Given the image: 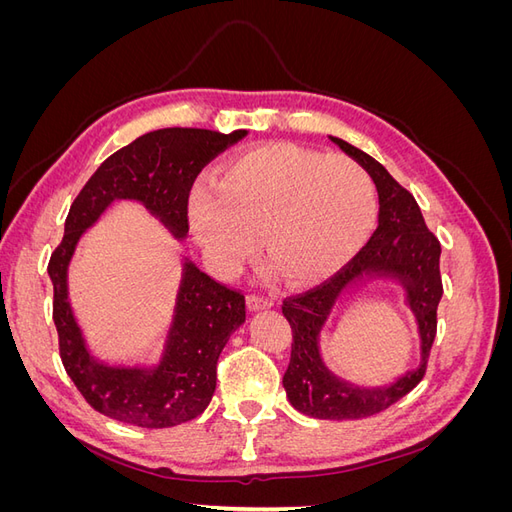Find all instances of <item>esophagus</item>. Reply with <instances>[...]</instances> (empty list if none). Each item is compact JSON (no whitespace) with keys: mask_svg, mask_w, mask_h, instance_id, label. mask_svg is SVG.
I'll use <instances>...</instances> for the list:
<instances>
[{"mask_svg":"<svg viewBox=\"0 0 512 512\" xmlns=\"http://www.w3.org/2000/svg\"><path fill=\"white\" fill-rule=\"evenodd\" d=\"M247 305H250V309H267L273 305V299L267 297V294H258V292H252L247 294Z\"/></svg>","mask_w":512,"mask_h":512,"instance_id":"obj_1","label":"esophagus"}]
</instances>
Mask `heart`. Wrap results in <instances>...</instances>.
<instances>
[{"instance_id": "obj_1", "label": "heart", "mask_w": 512, "mask_h": 512, "mask_svg": "<svg viewBox=\"0 0 512 512\" xmlns=\"http://www.w3.org/2000/svg\"><path fill=\"white\" fill-rule=\"evenodd\" d=\"M376 188L342 153L273 143L230 160L218 192L198 185L190 218L222 267L250 256L254 235L271 269L288 282H312L348 262L376 222Z\"/></svg>"}]
</instances>
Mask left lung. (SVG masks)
<instances>
[{"instance_id": "1", "label": "left lung", "mask_w": 512, "mask_h": 512, "mask_svg": "<svg viewBox=\"0 0 512 512\" xmlns=\"http://www.w3.org/2000/svg\"><path fill=\"white\" fill-rule=\"evenodd\" d=\"M348 156L359 162L374 179L380 196L378 228L369 241L329 280L294 297H286L282 314L292 329L290 363L284 389L299 412L329 421L365 418L393 406L423 380L429 350L438 331V303L442 299L440 241L427 228L414 196L401 188L380 162L342 138H333ZM393 274L409 292V302L422 333V365L384 390H359L339 383L321 365L317 337L338 294L363 276Z\"/></svg>"}]
</instances>
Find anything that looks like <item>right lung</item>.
Instances as JSON below:
<instances>
[{
    "mask_svg": "<svg viewBox=\"0 0 512 512\" xmlns=\"http://www.w3.org/2000/svg\"><path fill=\"white\" fill-rule=\"evenodd\" d=\"M245 134V130L220 134L196 128L143 134L106 158L74 198L64 239L49 260L53 320L66 374L100 414L147 429L175 427L203 414L215 391L220 352L245 320V297L241 290L215 282L192 262H185L162 363L156 369L108 367L85 350L68 303L66 271L76 241L117 198L141 200L177 237H183L190 228L188 200L198 173Z\"/></svg>",
    "mask_w": 512,
    "mask_h": 512,
    "instance_id": "right-lung-1",
    "label": "right lung"
}]
</instances>
